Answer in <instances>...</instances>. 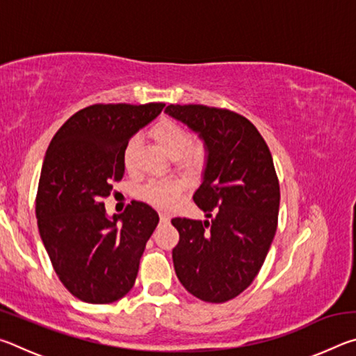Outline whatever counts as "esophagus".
Returning a JSON list of instances; mask_svg holds the SVG:
<instances>
[{"mask_svg":"<svg viewBox=\"0 0 356 356\" xmlns=\"http://www.w3.org/2000/svg\"><path fill=\"white\" fill-rule=\"evenodd\" d=\"M160 221H161V222H168V221H170V216L161 212V213H160Z\"/></svg>","mask_w":356,"mask_h":356,"instance_id":"1","label":"esophagus"}]
</instances>
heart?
<instances>
[{
  "mask_svg": "<svg viewBox=\"0 0 356 356\" xmlns=\"http://www.w3.org/2000/svg\"><path fill=\"white\" fill-rule=\"evenodd\" d=\"M150 138L165 154L176 159L177 165L185 171L200 170L204 163V149L200 144L191 143V135L182 125L172 119H161L149 131ZM138 150V140H131L125 144L122 161L127 170H131L135 163ZM182 185L177 180H155L143 186L141 197L155 207H168L176 201L180 195Z\"/></svg>",
  "mask_w": 356,
  "mask_h": 356,
  "instance_id": "b5f03b06",
  "label": "heart"
}]
</instances>
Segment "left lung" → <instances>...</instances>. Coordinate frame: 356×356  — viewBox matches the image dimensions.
Listing matches in <instances>:
<instances>
[{"label": "left lung", "instance_id": "1", "mask_svg": "<svg viewBox=\"0 0 356 356\" xmlns=\"http://www.w3.org/2000/svg\"><path fill=\"white\" fill-rule=\"evenodd\" d=\"M204 141L202 184L193 201L206 221L172 218L179 243L174 270L190 293L225 303L248 287L273 242L280 212V182L270 149L240 114L204 105H168Z\"/></svg>", "mask_w": 356, "mask_h": 356}]
</instances>
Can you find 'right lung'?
Masks as SVG:
<instances>
[{"instance_id":"add662e5","label":"right lung","mask_w":356,"mask_h":356,"mask_svg":"<svg viewBox=\"0 0 356 356\" xmlns=\"http://www.w3.org/2000/svg\"><path fill=\"white\" fill-rule=\"evenodd\" d=\"M165 104L83 108L47 149L35 197L42 242L65 289L92 305L113 303L135 284L140 259L159 225L146 202L106 215L102 200L124 177L122 152Z\"/></svg>"}]
</instances>
